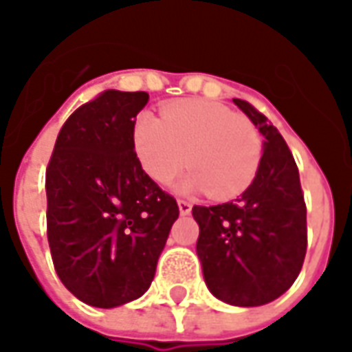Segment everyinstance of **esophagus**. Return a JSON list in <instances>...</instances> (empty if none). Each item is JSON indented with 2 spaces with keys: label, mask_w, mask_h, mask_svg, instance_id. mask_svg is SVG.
Listing matches in <instances>:
<instances>
[{
  "label": "esophagus",
  "mask_w": 352,
  "mask_h": 352,
  "mask_svg": "<svg viewBox=\"0 0 352 352\" xmlns=\"http://www.w3.org/2000/svg\"><path fill=\"white\" fill-rule=\"evenodd\" d=\"M177 204H179V212H181V216L190 214V210H192V204H190V202H186V200H179Z\"/></svg>",
  "instance_id": "obj_1"
}]
</instances>
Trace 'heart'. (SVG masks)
<instances>
[{
  "mask_svg": "<svg viewBox=\"0 0 352 352\" xmlns=\"http://www.w3.org/2000/svg\"><path fill=\"white\" fill-rule=\"evenodd\" d=\"M133 148L144 173L160 185L185 167L183 190H208L217 200L245 192L262 162V138L250 119L208 100H181L162 107L160 119L138 116Z\"/></svg>",
  "mask_w": 352,
  "mask_h": 352,
  "instance_id": "obj_1",
  "label": "heart"
}]
</instances>
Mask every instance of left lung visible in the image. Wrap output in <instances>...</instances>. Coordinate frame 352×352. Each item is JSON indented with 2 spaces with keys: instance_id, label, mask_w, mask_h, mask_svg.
Listing matches in <instances>:
<instances>
[{
  "instance_id": "left-lung-1",
  "label": "left lung",
  "mask_w": 352,
  "mask_h": 352,
  "mask_svg": "<svg viewBox=\"0 0 352 352\" xmlns=\"http://www.w3.org/2000/svg\"><path fill=\"white\" fill-rule=\"evenodd\" d=\"M236 106L266 138L256 179L235 202L195 206L196 252L212 295L235 307H260L295 283L307 254V204L295 157L264 113Z\"/></svg>"
}]
</instances>
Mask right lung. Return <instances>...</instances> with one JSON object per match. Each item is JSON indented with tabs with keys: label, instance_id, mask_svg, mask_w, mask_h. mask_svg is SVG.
Returning <instances> with one entry per match:
<instances>
[{
	"label": "right lung",
	"instance_id": "obj_1",
	"mask_svg": "<svg viewBox=\"0 0 352 352\" xmlns=\"http://www.w3.org/2000/svg\"><path fill=\"white\" fill-rule=\"evenodd\" d=\"M146 92L104 90L71 113L45 169L47 243L61 283L90 307L144 295L179 217L133 148Z\"/></svg>",
	"mask_w": 352,
	"mask_h": 352
}]
</instances>
